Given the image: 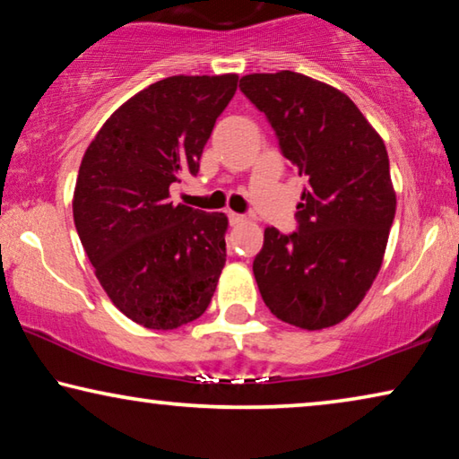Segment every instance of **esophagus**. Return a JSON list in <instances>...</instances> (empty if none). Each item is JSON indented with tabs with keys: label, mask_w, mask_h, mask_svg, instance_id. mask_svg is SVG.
Instances as JSON below:
<instances>
[{
	"label": "esophagus",
	"mask_w": 459,
	"mask_h": 459,
	"mask_svg": "<svg viewBox=\"0 0 459 459\" xmlns=\"http://www.w3.org/2000/svg\"><path fill=\"white\" fill-rule=\"evenodd\" d=\"M229 221H230V224H243L247 218H245L243 214H237V212H229Z\"/></svg>",
	"instance_id": "obj_1"
}]
</instances>
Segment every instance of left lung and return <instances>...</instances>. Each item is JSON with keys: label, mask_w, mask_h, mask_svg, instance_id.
Wrapping results in <instances>:
<instances>
[{"label": "left lung", "mask_w": 459, "mask_h": 459, "mask_svg": "<svg viewBox=\"0 0 459 459\" xmlns=\"http://www.w3.org/2000/svg\"><path fill=\"white\" fill-rule=\"evenodd\" d=\"M241 91L309 177L299 229L268 227L253 273L264 303L300 330L336 325L357 309L383 264L395 216L385 143L338 88L297 72L249 74Z\"/></svg>", "instance_id": "obj_1"}]
</instances>
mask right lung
Here are the masks:
<instances>
[{"label":"right lung","instance_id":"right-lung-1","mask_svg":"<svg viewBox=\"0 0 459 459\" xmlns=\"http://www.w3.org/2000/svg\"><path fill=\"white\" fill-rule=\"evenodd\" d=\"M237 74L170 76L115 111L82 159L74 222L113 305L148 330H175L208 309L227 262L222 212L173 206L169 187L197 175Z\"/></svg>","mask_w":459,"mask_h":459}]
</instances>
